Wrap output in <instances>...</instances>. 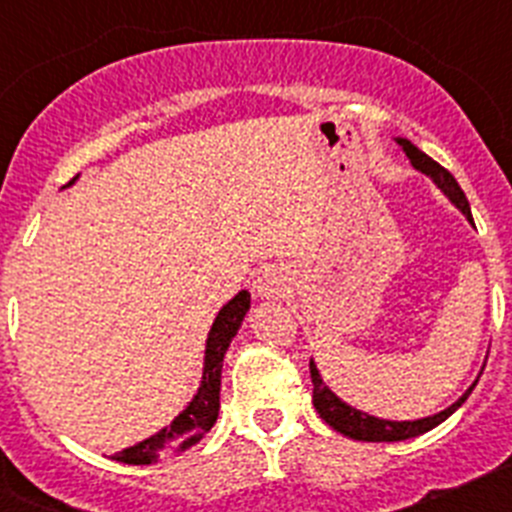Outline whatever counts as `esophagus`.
Masks as SVG:
<instances>
[{
	"mask_svg": "<svg viewBox=\"0 0 512 512\" xmlns=\"http://www.w3.org/2000/svg\"><path fill=\"white\" fill-rule=\"evenodd\" d=\"M256 292L266 297V300H279L287 292V277L277 269H266L259 277V282H256Z\"/></svg>",
	"mask_w": 512,
	"mask_h": 512,
	"instance_id": "obj_1",
	"label": "esophagus"
}]
</instances>
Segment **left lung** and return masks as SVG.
I'll return each mask as SVG.
<instances>
[{
  "instance_id": "left-lung-1",
  "label": "left lung",
  "mask_w": 512,
  "mask_h": 512,
  "mask_svg": "<svg viewBox=\"0 0 512 512\" xmlns=\"http://www.w3.org/2000/svg\"><path fill=\"white\" fill-rule=\"evenodd\" d=\"M402 146V151H405V156L413 161V166L418 171H423V174H428L433 179V182L441 187V192L449 197L451 202H454L456 207H459L464 215L472 220V210H469V202H467V194L461 192L459 182H456L454 176H451V171L443 169L438 161H433L431 156H425L423 151H420L418 146H413L410 140H397ZM310 379H312V405H315V410L320 413V418L325 420V423L333 428V431L343 433V436L348 438H356V441H405V438H415L420 436V433L431 431V428H436L438 423H443V420L449 418L451 413H454L456 408H461L464 405V400H467L469 395H472L474 384L469 387L464 395L459 397V400L451 405V408L441 410L438 415H431V418H423V420H379V418H372V415L361 413V410H354L351 405H346L343 400H338L333 392L325 387V382L320 379L318 369H315V364L310 361Z\"/></svg>"
}]
</instances>
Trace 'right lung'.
I'll return each mask as SVG.
<instances>
[{"label":"right lung","mask_w":512,"mask_h":512,"mask_svg":"<svg viewBox=\"0 0 512 512\" xmlns=\"http://www.w3.org/2000/svg\"><path fill=\"white\" fill-rule=\"evenodd\" d=\"M248 307H251V295L246 289L238 292L223 310L217 312L215 323H212L210 338L205 348V372H202V384L194 400L189 402L187 410L174 418V423L166 425L164 431L146 441L135 443L130 449L117 451L115 459L125 464H156L164 456H179L189 451L194 443H200L205 433L210 431L217 420L220 410V377H223V356L228 351L230 341L235 338L246 318Z\"/></svg>","instance_id":"1"}]
</instances>
